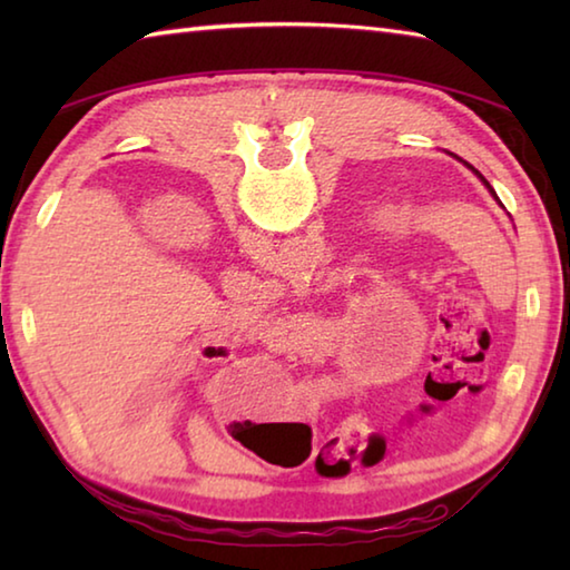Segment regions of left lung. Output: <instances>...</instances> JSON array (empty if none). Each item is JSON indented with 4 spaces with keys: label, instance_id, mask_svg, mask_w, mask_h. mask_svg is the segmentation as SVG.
<instances>
[{
    "label": "left lung",
    "instance_id": "1",
    "mask_svg": "<svg viewBox=\"0 0 570 570\" xmlns=\"http://www.w3.org/2000/svg\"><path fill=\"white\" fill-rule=\"evenodd\" d=\"M455 158H458V156H455ZM458 160H460V158H458ZM465 166H468V163H465ZM468 168H470V170H472V173H475V176H478V178H480V180H482V183H485V186H488V190H490V193H493V196H495V190H493V188H490V183H488V180H485V178H482V176H480V173H478V170H475V168H472V166H468ZM495 200H498V196H495Z\"/></svg>",
    "mask_w": 570,
    "mask_h": 570
}]
</instances>
